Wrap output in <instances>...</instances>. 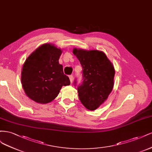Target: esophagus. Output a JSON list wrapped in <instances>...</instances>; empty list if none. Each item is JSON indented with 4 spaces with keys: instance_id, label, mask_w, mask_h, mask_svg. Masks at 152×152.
I'll return each instance as SVG.
<instances>
[{
    "instance_id": "esophagus-1",
    "label": "esophagus",
    "mask_w": 152,
    "mask_h": 152,
    "mask_svg": "<svg viewBox=\"0 0 152 152\" xmlns=\"http://www.w3.org/2000/svg\"><path fill=\"white\" fill-rule=\"evenodd\" d=\"M69 80L71 83H72L73 81V75H70L69 76Z\"/></svg>"
}]
</instances>
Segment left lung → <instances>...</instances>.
<instances>
[{
    "mask_svg": "<svg viewBox=\"0 0 152 152\" xmlns=\"http://www.w3.org/2000/svg\"><path fill=\"white\" fill-rule=\"evenodd\" d=\"M72 52L83 67V81L77 86L79 99L87 109L96 110L107 99L113 89L114 66L102 51L75 48Z\"/></svg>",
    "mask_w": 152,
    "mask_h": 152,
    "instance_id": "1",
    "label": "left lung"
}]
</instances>
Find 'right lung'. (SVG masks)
Instances as JSON below:
<instances>
[{"label": "right lung", "mask_w": 152, "mask_h": 152, "mask_svg": "<svg viewBox=\"0 0 152 152\" xmlns=\"http://www.w3.org/2000/svg\"><path fill=\"white\" fill-rule=\"evenodd\" d=\"M62 50L45 43L32 52L24 62L21 83L26 95L37 103L47 104L54 100L63 86L70 85L58 63Z\"/></svg>", "instance_id": "1"}]
</instances>
